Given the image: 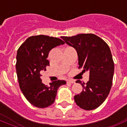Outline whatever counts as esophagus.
<instances>
[{
	"instance_id": "34e87169",
	"label": "esophagus",
	"mask_w": 127,
	"mask_h": 127,
	"mask_svg": "<svg viewBox=\"0 0 127 127\" xmlns=\"http://www.w3.org/2000/svg\"><path fill=\"white\" fill-rule=\"evenodd\" d=\"M67 83L73 84V83H75V81H73V80H67Z\"/></svg>"
}]
</instances>
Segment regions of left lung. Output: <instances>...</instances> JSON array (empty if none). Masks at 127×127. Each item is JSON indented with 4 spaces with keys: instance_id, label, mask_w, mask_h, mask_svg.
Masks as SVG:
<instances>
[{
    "instance_id": "obj_1",
    "label": "left lung",
    "mask_w": 127,
    "mask_h": 127,
    "mask_svg": "<svg viewBox=\"0 0 127 127\" xmlns=\"http://www.w3.org/2000/svg\"><path fill=\"white\" fill-rule=\"evenodd\" d=\"M61 38L77 51L79 68L90 72L89 81L86 84L76 81L82 85L83 90L74 96L75 102L85 110L95 109L104 102L111 88L114 65L109 47L92 33Z\"/></svg>"
}]
</instances>
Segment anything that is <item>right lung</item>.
<instances>
[{
  "label": "right lung",
  "instance_id": "right-lung-1",
  "mask_svg": "<svg viewBox=\"0 0 127 127\" xmlns=\"http://www.w3.org/2000/svg\"><path fill=\"white\" fill-rule=\"evenodd\" d=\"M64 43L57 37L39 35L28 38L18 50L16 69L20 89L35 107L44 108L53 104L58 88L66 84L65 81L58 80L48 86L41 79V73L50 65L49 52Z\"/></svg>",
  "mask_w": 127,
  "mask_h": 127
}]
</instances>
